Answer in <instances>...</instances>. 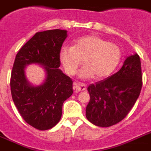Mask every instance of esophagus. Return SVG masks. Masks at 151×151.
Masks as SVG:
<instances>
[{
	"mask_svg": "<svg viewBox=\"0 0 151 151\" xmlns=\"http://www.w3.org/2000/svg\"><path fill=\"white\" fill-rule=\"evenodd\" d=\"M73 89L76 91H85L86 89V86L81 82H74L73 84Z\"/></svg>",
	"mask_w": 151,
	"mask_h": 151,
	"instance_id": "esophagus-1",
	"label": "esophagus"
}]
</instances>
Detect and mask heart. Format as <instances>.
<instances>
[{"label": "heart", "mask_w": 151, "mask_h": 151, "mask_svg": "<svg viewBox=\"0 0 151 151\" xmlns=\"http://www.w3.org/2000/svg\"><path fill=\"white\" fill-rule=\"evenodd\" d=\"M122 57L118 46L95 35L77 39L73 46H63L60 51V59L65 73L74 76L78 67L85 65L80 72L83 78H103L109 76L117 68Z\"/></svg>", "instance_id": "b5f03b06"}]
</instances>
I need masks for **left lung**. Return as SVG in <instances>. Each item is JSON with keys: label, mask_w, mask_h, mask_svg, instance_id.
<instances>
[{"label": "left lung", "mask_w": 151, "mask_h": 151, "mask_svg": "<svg viewBox=\"0 0 151 151\" xmlns=\"http://www.w3.org/2000/svg\"><path fill=\"white\" fill-rule=\"evenodd\" d=\"M142 87L140 56L127 57L118 73L88 87L90 101L86 115L91 123L108 127L125 118L138 99Z\"/></svg>", "instance_id": "left-lung-1"}]
</instances>
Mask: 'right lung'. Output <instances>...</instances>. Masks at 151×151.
<instances>
[{
    "label": "right lung",
    "mask_w": 151,
    "mask_h": 151,
    "mask_svg": "<svg viewBox=\"0 0 151 151\" xmlns=\"http://www.w3.org/2000/svg\"><path fill=\"white\" fill-rule=\"evenodd\" d=\"M67 37L63 29L38 32L22 46L14 60L11 76L13 101L23 119L40 131L50 129L60 122L63 102L73 95V80L63 73L60 51ZM45 65V83L33 86L27 82L25 65Z\"/></svg>",
    "instance_id": "1"
}]
</instances>
